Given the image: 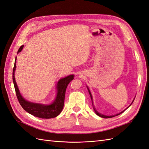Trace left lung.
<instances>
[{
	"label": "left lung",
	"mask_w": 149,
	"mask_h": 149,
	"mask_svg": "<svg viewBox=\"0 0 149 149\" xmlns=\"http://www.w3.org/2000/svg\"><path fill=\"white\" fill-rule=\"evenodd\" d=\"M87 89H88V91H89V94H90V96H91V100H92V104H93V108H94V111H95V113H96V114H97V116H100V117H101V118H112V117H114V116H118V115H119V114H120L121 113H123L126 109H127L128 108H129L130 106H131V104L133 103V101H134V100H133V101H132V104L130 105L126 109H125L124 111H121V113H118V114H115V115H112V116H106V115H104V114H101V113H99L97 110L95 109V108H94V104H93V96H92V94H91V91H90V90H89V87L87 86Z\"/></svg>",
	"instance_id": "obj_1"
}]
</instances>
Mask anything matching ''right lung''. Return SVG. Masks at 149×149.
I'll list each match as a JSON object with an SVG mask.
<instances>
[{
	"instance_id": "1",
	"label": "right lung",
	"mask_w": 149,
	"mask_h": 149,
	"mask_svg": "<svg viewBox=\"0 0 149 149\" xmlns=\"http://www.w3.org/2000/svg\"><path fill=\"white\" fill-rule=\"evenodd\" d=\"M23 47L24 45H22L19 49H18L17 53L22 51ZM16 60L17 58L16 57L13 72V80L17 100L22 108L28 113L40 118L49 119V118L56 117L62 111L67 87L70 82L74 79V75H68L67 77L59 80L56 85V96L55 100L52 102V103L49 104L35 103V102L26 100L22 96L19 92V90L14 75L15 70L16 68Z\"/></svg>"
}]
</instances>
